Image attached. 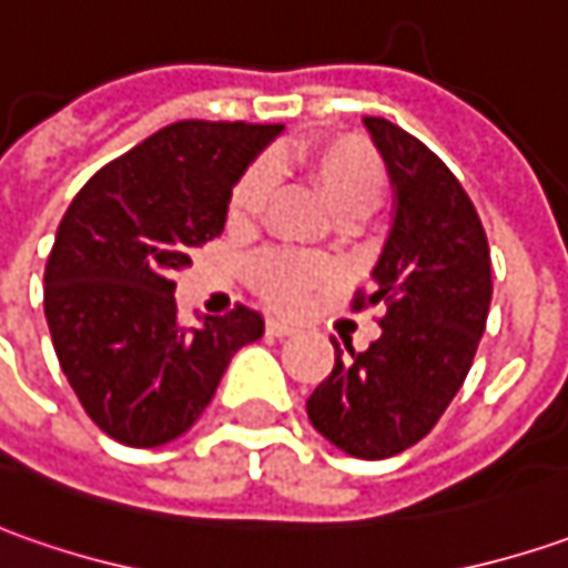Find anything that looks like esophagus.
<instances>
[{"label":"esophagus","instance_id":"34e87169","mask_svg":"<svg viewBox=\"0 0 568 568\" xmlns=\"http://www.w3.org/2000/svg\"><path fill=\"white\" fill-rule=\"evenodd\" d=\"M295 333V326L285 321H276V317H270L266 321V336H273V339H283V336H292Z\"/></svg>","mask_w":568,"mask_h":568}]
</instances>
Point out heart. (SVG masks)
I'll use <instances>...</instances> for the list:
<instances>
[{"label": "heart", "instance_id": "heart-1", "mask_svg": "<svg viewBox=\"0 0 568 568\" xmlns=\"http://www.w3.org/2000/svg\"><path fill=\"white\" fill-rule=\"evenodd\" d=\"M295 166L304 179L321 191V197L336 210L339 220H362L386 194V169L371 144L358 138H333L295 153ZM270 194V169L254 163L239 175L229 194L225 216L232 229H251L261 220ZM333 276V264L317 254L302 251H264L247 264V283L273 307L292 311L326 280Z\"/></svg>", "mask_w": 568, "mask_h": 568}]
</instances>
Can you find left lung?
<instances>
[{"mask_svg": "<svg viewBox=\"0 0 568 568\" xmlns=\"http://www.w3.org/2000/svg\"><path fill=\"white\" fill-rule=\"evenodd\" d=\"M396 220L371 292L352 307H381V339L336 345L329 377L311 393L307 418L355 459H389L434 430L475 362L490 311V247L471 197L440 156L399 125L367 115Z\"/></svg>", "mask_w": 568, "mask_h": 568, "instance_id": "left-lung-1", "label": "left lung"}]
</instances>
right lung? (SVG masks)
Here are the masks:
<instances>
[{
  "label": "right lung",
  "mask_w": 568,
  "mask_h": 568,
  "mask_svg": "<svg viewBox=\"0 0 568 568\" xmlns=\"http://www.w3.org/2000/svg\"><path fill=\"white\" fill-rule=\"evenodd\" d=\"M283 125L187 119L100 169L62 216L43 276L55 358L90 420L150 449L201 418L264 317L235 304L182 326L175 273L216 239L229 194Z\"/></svg>",
  "instance_id": "add662e5"
}]
</instances>
